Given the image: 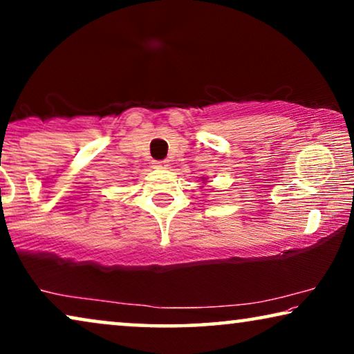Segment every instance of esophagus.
I'll return each mask as SVG.
<instances>
[{
  "mask_svg": "<svg viewBox=\"0 0 354 354\" xmlns=\"http://www.w3.org/2000/svg\"><path fill=\"white\" fill-rule=\"evenodd\" d=\"M167 166H169V161H158L156 162L158 169H167Z\"/></svg>",
  "mask_w": 354,
  "mask_h": 354,
  "instance_id": "34e87169",
  "label": "esophagus"
}]
</instances>
